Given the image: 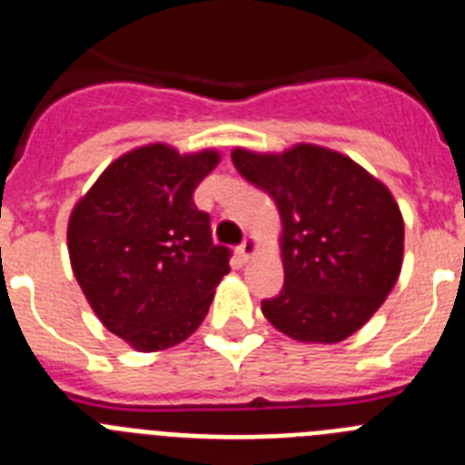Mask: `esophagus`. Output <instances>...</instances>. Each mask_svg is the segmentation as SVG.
Instances as JSON below:
<instances>
[{
	"label": "esophagus",
	"instance_id": "obj_1",
	"mask_svg": "<svg viewBox=\"0 0 465 465\" xmlns=\"http://www.w3.org/2000/svg\"><path fill=\"white\" fill-rule=\"evenodd\" d=\"M258 249H261V244H258L256 237H246V240L240 244V249H237V253H240L242 261H249V258L256 256Z\"/></svg>",
	"mask_w": 465,
	"mask_h": 465
}]
</instances>
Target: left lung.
Returning <instances> with one entry per match:
<instances>
[{"label": "left lung", "instance_id": "1", "mask_svg": "<svg viewBox=\"0 0 465 465\" xmlns=\"http://www.w3.org/2000/svg\"><path fill=\"white\" fill-rule=\"evenodd\" d=\"M230 158L282 216L283 289L262 300L265 319L307 344L354 335L391 293L402 268L405 225L391 191L349 155L316 143L282 153L237 146Z\"/></svg>", "mask_w": 465, "mask_h": 465}]
</instances>
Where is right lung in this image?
Returning a JSON list of instances; mask_svg holds the SVG:
<instances>
[{"mask_svg": "<svg viewBox=\"0 0 465 465\" xmlns=\"http://www.w3.org/2000/svg\"><path fill=\"white\" fill-rule=\"evenodd\" d=\"M221 163L216 149L179 153L165 142L116 158L74 204L67 249L74 277L106 331L134 351L191 338L230 252L213 244L193 193Z\"/></svg>", "mask_w": 465, "mask_h": 465, "instance_id": "right-lung-1", "label": "right lung"}]
</instances>
